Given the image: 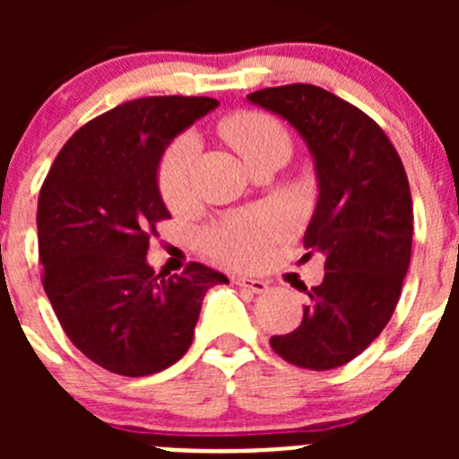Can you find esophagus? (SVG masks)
Here are the masks:
<instances>
[{"instance_id": "obj_1", "label": "esophagus", "mask_w": 459, "mask_h": 459, "mask_svg": "<svg viewBox=\"0 0 459 459\" xmlns=\"http://www.w3.org/2000/svg\"><path fill=\"white\" fill-rule=\"evenodd\" d=\"M233 281L238 286H242V289L251 290V293H264V290L268 289V284L264 280H255V277H248V275H238L233 277Z\"/></svg>"}]
</instances>
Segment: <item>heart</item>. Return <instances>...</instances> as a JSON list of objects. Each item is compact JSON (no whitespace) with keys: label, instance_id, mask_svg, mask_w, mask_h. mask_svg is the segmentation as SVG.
Listing matches in <instances>:
<instances>
[{"label":"heart","instance_id":"heart-1","mask_svg":"<svg viewBox=\"0 0 459 459\" xmlns=\"http://www.w3.org/2000/svg\"><path fill=\"white\" fill-rule=\"evenodd\" d=\"M220 135L253 166L262 155L281 148L290 151L286 128L262 110H235L220 122ZM200 143L193 133H182L166 146L157 164V188L170 208H182L193 195V169ZM284 230L280 217L271 211H242L200 235V247L211 257L230 266H253L266 253L268 244Z\"/></svg>","mask_w":459,"mask_h":459}]
</instances>
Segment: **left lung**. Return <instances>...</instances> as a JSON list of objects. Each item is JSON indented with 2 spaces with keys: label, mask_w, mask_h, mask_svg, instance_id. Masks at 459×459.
<instances>
[{
  "label": "left lung",
  "mask_w": 459,
  "mask_h": 459,
  "mask_svg": "<svg viewBox=\"0 0 459 459\" xmlns=\"http://www.w3.org/2000/svg\"><path fill=\"white\" fill-rule=\"evenodd\" d=\"M248 100L289 119L311 148L319 197L304 247L326 257L299 326L273 335L271 346L299 368L344 367L386 326L409 271L413 202L404 164L377 122L324 88L273 86Z\"/></svg>",
  "instance_id": "1"
}]
</instances>
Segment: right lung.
Segmentation results:
<instances>
[{"label":"right lung","instance_id":"add662e5","mask_svg":"<svg viewBox=\"0 0 459 459\" xmlns=\"http://www.w3.org/2000/svg\"><path fill=\"white\" fill-rule=\"evenodd\" d=\"M212 97H142L91 119L55 157L37 202L41 284L68 340L101 368L160 373L193 342L202 299L226 275L191 262L182 275L146 264L169 220L157 164Z\"/></svg>","mask_w":459,"mask_h":459}]
</instances>
